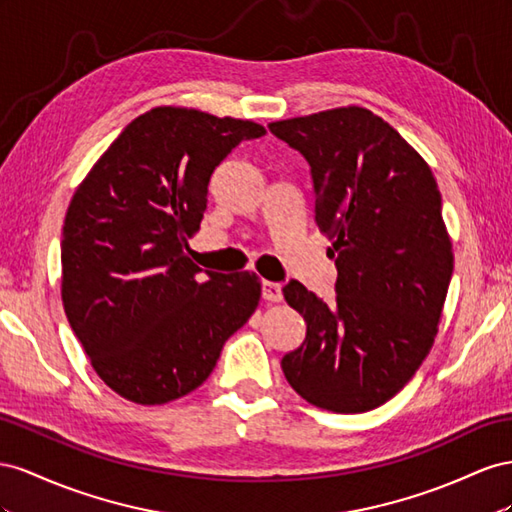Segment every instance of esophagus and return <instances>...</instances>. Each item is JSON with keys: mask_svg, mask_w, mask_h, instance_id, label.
<instances>
[{"mask_svg": "<svg viewBox=\"0 0 512 512\" xmlns=\"http://www.w3.org/2000/svg\"><path fill=\"white\" fill-rule=\"evenodd\" d=\"M261 296L268 302H281L283 291H281V283H272V281H264L261 283Z\"/></svg>", "mask_w": 512, "mask_h": 512, "instance_id": "1", "label": "esophagus"}]
</instances>
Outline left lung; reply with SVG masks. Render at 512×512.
<instances>
[{
	"label": "left lung",
	"mask_w": 512,
	"mask_h": 512,
	"mask_svg": "<svg viewBox=\"0 0 512 512\" xmlns=\"http://www.w3.org/2000/svg\"><path fill=\"white\" fill-rule=\"evenodd\" d=\"M268 126L309 160L315 221L339 270L332 302L298 281L283 287L306 321V339L283 356V373L321 410H375L429 356L455 266L433 171L364 107Z\"/></svg>",
	"instance_id": "left-lung-1"
}]
</instances>
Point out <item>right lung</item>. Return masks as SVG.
I'll return each mask as SVG.
<instances>
[{"label": "right lung", "instance_id": "obj_1", "mask_svg": "<svg viewBox=\"0 0 512 512\" xmlns=\"http://www.w3.org/2000/svg\"><path fill=\"white\" fill-rule=\"evenodd\" d=\"M251 120L154 107L130 122L70 199L62 302L98 377L120 397L163 405L206 382L225 341L257 309L255 272L193 264L208 184Z\"/></svg>", "mask_w": 512, "mask_h": 512}]
</instances>
